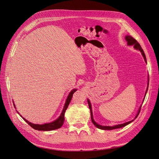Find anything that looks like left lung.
Returning <instances> with one entry per match:
<instances>
[{
    "instance_id": "obj_1",
    "label": "left lung",
    "mask_w": 159,
    "mask_h": 159,
    "mask_svg": "<svg viewBox=\"0 0 159 159\" xmlns=\"http://www.w3.org/2000/svg\"><path fill=\"white\" fill-rule=\"evenodd\" d=\"M125 39H126V40H127V44H128L129 46H133L134 48L137 49V50H139V51H140V52H141V54H142V55H143V57H144V59H145V61L147 62V60H146V56H145V53H144V51H143V50L142 49V48H141V45L139 44V42H138L135 39H134V38H133L132 36H126V37H125ZM147 89H148V88H147ZM146 93H147V92H146ZM88 103L89 107L90 112H91V121H92V123H93L94 125H95L96 127H98V129H103V130H113V129H115L121 128V127H125V125H128V124H129V123H131L132 121H134V120H132V121H129V122L125 123H123V124H121V125H115V126H113V127H110V126H102V125H99V124H98V123H96L95 122L94 120H93V119L92 110H91V103H90V102H89V99L88 100ZM141 107H140V109H139V111H138V113H137V115H136L135 119L137 117V116L139 115V113H140V111H141Z\"/></svg>"
}]
</instances>
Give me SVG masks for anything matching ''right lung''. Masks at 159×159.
<instances>
[{
  "label": "right lung",
  "mask_w": 159,
  "mask_h": 159,
  "mask_svg": "<svg viewBox=\"0 0 159 159\" xmlns=\"http://www.w3.org/2000/svg\"><path fill=\"white\" fill-rule=\"evenodd\" d=\"M76 90L77 89H74L70 93L68 98L66 99L65 105L63 110H62V112L60 115V116L58 117V119H57L56 121H53L52 123H46L43 125H36V124H33L29 121H28L27 120L25 119V118H23V119L25 120V121L31 127H32L33 129H34L36 130H38V131H52V130H55V129L60 128L62 125H63V123L64 121V113L66 112V110L67 109V108H68V105L70 103V101L72 98V96H73L74 93Z\"/></svg>",
  "instance_id": "right-lung-1"
}]
</instances>
